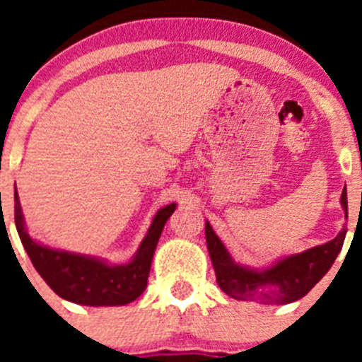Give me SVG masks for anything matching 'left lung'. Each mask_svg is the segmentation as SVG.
Here are the masks:
<instances>
[{
  "instance_id": "left-lung-1",
  "label": "left lung",
  "mask_w": 362,
  "mask_h": 362,
  "mask_svg": "<svg viewBox=\"0 0 362 362\" xmlns=\"http://www.w3.org/2000/svg\"><path fill=\"white\" fill-rule=\"evenodd\" d=\"M339 203L346 218L349 217L346 189L341 191ZM204 235H206L208 254L214 264L217 284L226 294L238 301L252 299L266 305H287L308 294L315 284L329 272L345 242L346 229L343 228L337 238L324 245L312 247L299 254L284 255L272 266L262 269L238 264L221 238L215 235L208 221L204 226Z\"/></svg>"
}]
</instances>
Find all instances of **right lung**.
Returning <instances> with one entry per match:
<instances>
[{"label":"right lung","instance_id":"obj_1","mask_svg":"<svg viewBox=\"0 0 362 362\" xmlns=\"http://www.w3.org/2000/svg\"><path fill=\"white\" fill-rule=\"evenodd\" d=\"M13 202L17 233L36 272L59 298L86 306H122L144 293L160 233L177 208V203H171L158 210L131 261L110 264L94 255L50 249L33 240L25 228L17 187Z\"/></svg>","mask_w":362,"mask_h":362}]
</instances>
